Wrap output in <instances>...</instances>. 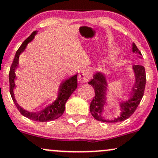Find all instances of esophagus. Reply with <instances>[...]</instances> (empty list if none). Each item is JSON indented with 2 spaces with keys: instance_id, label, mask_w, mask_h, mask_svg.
Masks as SVG:
<instances>
[{
  "instance_id": "34e87169",
  "label": "esophagus",
  "mask_w": 158,
  "mask_h": 158,
  "mask_svg": "<svg viewBox=\"0 0 158 158\" xmlns=\"http://www.w3.org/2000/svg\"><path fill=\"white\" fill-rule=\"evenodd\" d=\"M90 73L88 69H82L80 71L78 76V80L80 82H86L90 79Z\"/></svg>"
}]
</instances>
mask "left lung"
I'll list each match as a JSON object with an SVG mask.
<instances>
[{
    "label": "left lung",
    "mask_w": 158,
    "mask_h": 158,
    "mask_svg": "<svg viewBox=\"0 0 158 158\" xmlns=\"http://www.w3.org/2000/svg\"><path fill=\"white\" fill-rule=\"evenodd\" d=\"M132 51L142 56V54L136 47L135 43L132 44ZM132 69L135 73V83L132 89V94H130V98L127 101L119 103L120 115L117 118L112 119H105L103 117L104 107L107 101L106 95L107 91V82L106 76L101 73H96L93 76V79L89 82V84L94 88L95 93V96L90 104L91 114L94 119L104 123H117L125 120L133 114L144 95L146 74L145 67L143 66L134 65Z\"/></svg>",
    "instance_id": "8db88e82"
}]
</instances>
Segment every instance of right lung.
Returning <instances> with one entry per match:
<instances>
[{"label":"right lung","instance_id":"right-lung-1","mask_svg":"<svg viewBox=\"0 0 158 158\" xmlns=\"http://www.w3.org/2000/svg\"><path fill=\"white\" fill-rule=\"evenodd\" d=\"M36 32H37V31H33L30 35V36L23 41V43L21 44L19 48L16 51V55H15V57L12 63V65L10 66V95L12 97L15 105H16V107H17V109L19 110V111L23 116L34 121L48 122V121H51L59 118L60 117L63 115L64 110H65V104L66 101L69 99V98L70 97L72 93L77 88V74L74 75L73 76L69 78V79H67L64 82H63L59 88L57 98L56 99L54 102H53L52 104H51L47 107H45L44 110L39 111V112H29V111H27L22 108L17 104L16 99H15L14 94H13V89L16 87V85H15L14 82L15 79H16L15 69L17 68L18 64H19V55H20L21 53L24 51L27 44L34 39L35 35H36Z\"/></svg>","mask_w":158,"mask_h":158}]
</instances>
